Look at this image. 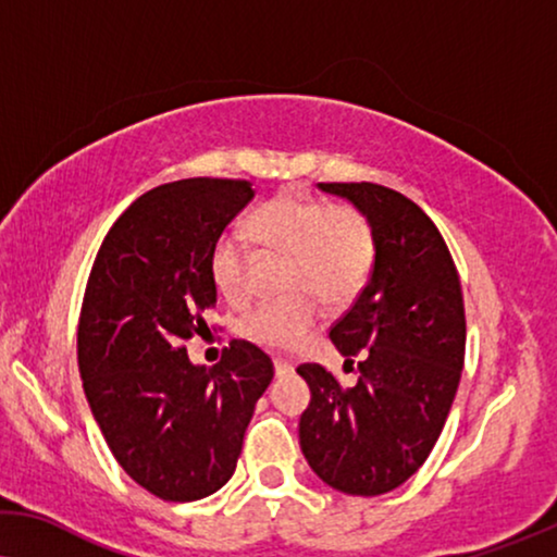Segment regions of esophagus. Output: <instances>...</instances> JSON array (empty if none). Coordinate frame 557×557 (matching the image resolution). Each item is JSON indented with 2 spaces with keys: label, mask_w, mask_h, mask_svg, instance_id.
I'll use <instances>...</instances> for the list:
<instances>
[{
  "label": "esophagus",
  "mask_w": 557,
  "mask_h": 557,
  "mask_svg": "<svg viewBox=\"0 0 557 557\" xmlns=\"http://www.w3.org/2000/svg\"><path fill=\"white\" fill-rule=\"evenodd\" d=\"M275 373L277 375L293 373V363H289V360H285V358H275Z\"/></svg>",
  "instance_id": "1"
}]
</instances>
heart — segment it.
Returning <instances> with one entry per match:
<instances>
[{"mask_svg": "<svg viewBox=\"0 0 557 557\" xmlns=\"http://www.w3.org/2000/svg\"><path fill=\"white\" fill-rule=\"evenodd\" d=\"M257 247L289 255L287 289L312 293L327 305L348 302L368 277L373 262V232L358 209L331 207L300 186L282 189L247 219ZM249 257L237 234L224 232L209 249V275L226 300L247 295ZM318 308L308 295L264 302L242 323V333L262 348L293 350L308 338Z\"/></svg>", "mask_w": 557, "mask_h": 557, "instance_id": "obj_1", "label": "heart"}]
</instances>
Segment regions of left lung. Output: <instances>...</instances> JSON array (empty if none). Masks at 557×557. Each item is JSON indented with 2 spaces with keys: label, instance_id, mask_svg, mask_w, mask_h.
I'll list each match as a JSON object with an SVG mask.
<instances>
[{
  "label": "left lung",
  "instance_id": "left-lung-1",
  "mask_svg": "<svg viewBox=\"0 0 557 557\" xmlns=\"http://www.w3.org/2000/svg\"><path fill=\"white\" fill-rule=\"evenodd\" d=\"M354 203L373 232V268L333 346L358 383L343 388L323 366L305 363L310 404L300 449L333 490L375 497L404 484L432 454L465 366L467 320L457 268L442 234L404 194L379 184H318Z\"/></svg>",
  "mask_w": 557,
  "mask_h": 557
}]
</instances>
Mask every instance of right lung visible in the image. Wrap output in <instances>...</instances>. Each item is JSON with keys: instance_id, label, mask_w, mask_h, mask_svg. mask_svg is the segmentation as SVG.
Here are the masks:
<instances>
[{"instance_id": "obj_1", "label": "right lung", "mask_w": 557, "mask_h": 557, "mask_svg": "<svg viewBox=\"0 0 557 557\" xmlns=\"http://www.w3.org/2000/svg\"><path fill=\"white\" fill-rule=\"evenodd\" d=\"M255 199L249 182L182 178L138 197L98 249L77 327L85 398L125 474L166 503L222 490L275 368L232 341L214 368L182 346L216 305L209 249Z\"/></svg>"}]
</instances>
